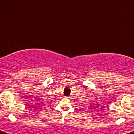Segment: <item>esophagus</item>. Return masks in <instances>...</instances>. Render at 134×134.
Instances as JSON below:
<instances>
[{"label":"esophagus","instance_id":"1","mask_svg":"<svg viewBox=\"0 0 134 134\" xmlns=\"http://www.w3.org/2000/svg\"><path fill=\"white\" fill-rule=\"evenodd\" d=\"M64 97H65V98H69V97H68V96H65Z\"/></svg>","mask_w":134,"mask_h":134}]
</instances>
